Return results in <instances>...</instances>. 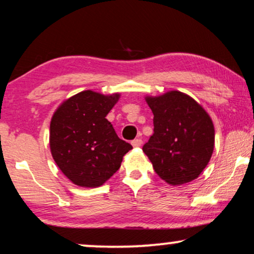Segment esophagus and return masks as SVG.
<instances>
[{
    "label": "esophagus",
    "mask_w": 254,
    "mask_h": 254,
    "mask_svg": "<svg viewBox=\"0 0 254 254\" xmlns=\"http://www.w3.org/2000/svg\"><path fill=\"white\" fill-rule=\"evenodd\" d=\"M141 144H142V140L141 139H135L131 141V146L133 147H140Z\"/></svg>",
    "instance_id": "esophagus-1"
}]
</instances>
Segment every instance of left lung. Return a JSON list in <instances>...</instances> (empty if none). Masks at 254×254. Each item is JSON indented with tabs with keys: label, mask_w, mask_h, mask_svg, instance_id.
I'll list each match as a JSON object with an SVG mask.
<instances>
[{
	"label": "left lung",
	"mask_w": 254,
	"mask_h": 254,
	"mask_svg": "<svg viewBox=\"0 0 254 254\" xmlns=\"http://www.w3.org/2000/svg\"><path fill=\"white\" fill-rule=\"evenodd\" d=\"M154 114V134L142 148L155 173L171 186L191 182L207 166L215 127L205 110L179 91L146 97Z\"/></svg>",
	"instance_id": "1"
}]
</instances>
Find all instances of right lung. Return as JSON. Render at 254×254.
Masks as SVG:
<instances>
[{
  "label": "right lung",
  "mask_w": 254,
  "mask_h": 254,
  "mask_svg": "<svg viewBox=\"0 0 254 254\" xmlns=\"http://www.w3.org/2000/svg\"><path fill=\"white\" fill-rule=\"evenodd\" d=\"M120 94L87 90L66 99L52 115L50 149L62 173L85 188L100 187L119 169L131 148L119 139L106 115Z\"/></svg>",
  "instance_id": "add662e5"
}]
</instances>
